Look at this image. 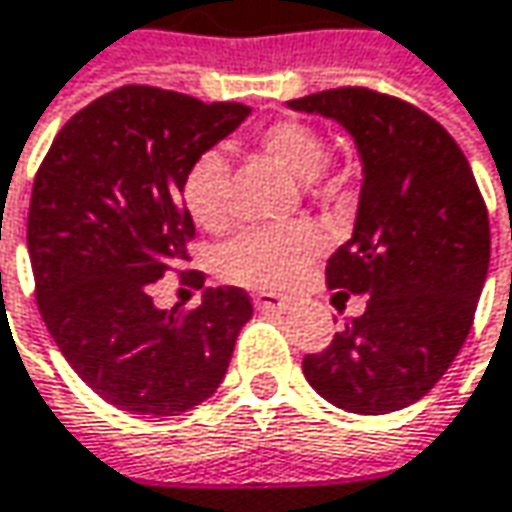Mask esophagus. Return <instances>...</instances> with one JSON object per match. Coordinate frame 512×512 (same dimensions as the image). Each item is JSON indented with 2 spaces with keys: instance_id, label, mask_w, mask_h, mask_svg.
<instances>
[{
  "instance_id": "esophagus-1",
  "label": "esophagus",
  "mask_w": 512,
  "mask_h": 512,
  "mask_svg": "<svg viewBox=\"0 0 512 512\" xmlns=\"http://www.w3.org/2000/svg\"><path fill=\"white\" fill-rule=\"evenodd\" d=\"M255 307H257V310H272V313H284L289 304H286V298L275 295V292H257Z\"/></svg>"
}]
</instances>
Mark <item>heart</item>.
Masks as SVG:
<instances>
[{
    "label": "heart",
    "mask_w": 512,
    "mask_h": 512,
    "mask_svg": "<svg viewBox=\"0 0 512 512\" xmlns=\"http://www.w3.org/2000/svg\"><path fill=\"white\" fill-rule=\"evenodd\" d=\"M255 147L281 173L295 182L327 179V141L313 124L284 118L255 133ZM182 205L205 231L228 223V162L223 150L208 147L185 167ZM324 249V231L313 223L272 228H246L226 240L217 252V269L226 281L255 289L292 286Z\"/></svg>",
    "instance_id": "obj_1"
}]
</instances>
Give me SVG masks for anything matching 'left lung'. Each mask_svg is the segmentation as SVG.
Wrapping results in <instances>:
<instances>
[{
  "label": "left lung",
  "mask_w": 512,
  "mask_h": 512,
  "mask_svg": "<svg viewBox=\"0 0 512 512\" xmlns=\"http://www.w3.org/2000/svg\"><path fill=\"white\" fill-rule=\"evenodd\" d=\"M289 106L339 121L365 173L327 286L368 295V307L304 356V376L353 414L400 411L435 388L469 336L490 266L484 196L458 141L408 101L339 86Z\"/></svg>",
  "instance_id": "1"
}]
</instances>
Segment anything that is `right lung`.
<instances>
[{"instance_id": "1", "label": "right lung", "mask_w": 512, "mask_h": 512, "mask_svg": "<svg viewBox=\"0 0 512 512\" xmlns=\"http://www.w3.org/2000/svg\"><path fill=\"white\" fill-rule=\"evenodd\" d=\"M249 112L130 83L75 112L34 176L28 255L40 316L75 374L121 411L173 417L208 400L252 318L240 286L205 289L194 310L153 304V284L194 240L185 167Z\"/></svg>"}]
</instances>
